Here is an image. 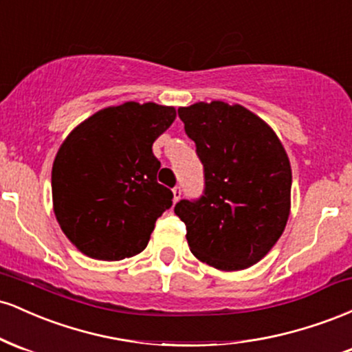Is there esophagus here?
Here are the masks:
<instances>
[{
    "label": "esophagus",
    "mask_w": 352,
    "mask_h": 352,
    "mask_svg": "<svg viewBox=\"0 0 352 352\" xmlns=\"http://www.w3.org/2000/svg\"><path fill=\"white\" fill-rule=\"evenodd\" d=\"M172 193H173V201H179L180 197H182V188L180 187H175V188L172 190Z\"/></svg>",
    "instance_id": "obj_1"
}]
</instances>
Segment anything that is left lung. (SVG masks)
Here are the masks:
<instances>
[{"label":"left lung","mask_w":352,"mask_h":352,"mask_svg":"<svg viewBox=\"0 0 352 352\" xmlns=\"http://www.w3.org/2000/svg\"><path fill=\"white\" fill-rule=\"evenodd\" d=\"M205 168L200 200H180L190 252L221 272L258 263L280 240L292 208V164L274 131L240 104L179 107Z\"/></svg>","instance_id":"left-lung-1"}]
</instances>
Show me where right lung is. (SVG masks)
<instances>
[{
    "instance_id": "right-lung-1",
    "label": "right lung",
    "mask_w": 352,
    "mask_h": 352,
    "mask_svg": "<svg viewBox=\"0 0 352 352\" xmlns=\"http://www.w3.org/2000/svg\"><path fill=\"white\" fill-rule=\"evenodd\" d=\"M175 107L124 102L87 117L60 144L52 164V210L80 253L119 261L144 252L173 193L157 182L152 145Z\"/></svg>"
}]
</instances>
